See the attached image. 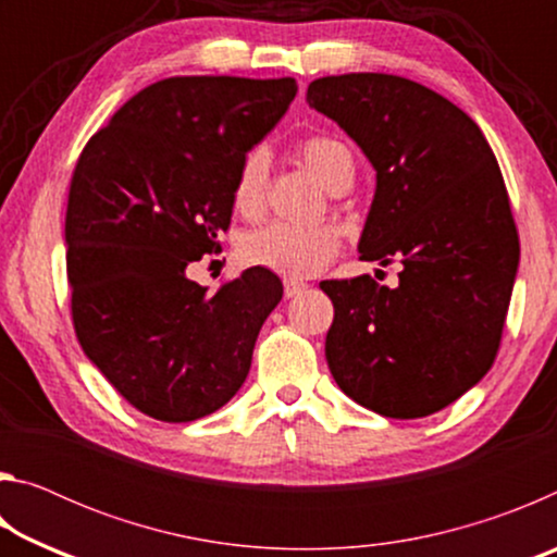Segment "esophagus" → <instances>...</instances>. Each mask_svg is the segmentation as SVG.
<instances>
[{
  "label": "esophagus",
  "instance_id": "1",
  "mask_svg": "<svg viewBox=\"0 0 557 557\" xmlns=\"http://www.w3.org/2000/svg\"><path fill=\"white\" fill-rule=\"evenodd\" d=\"M282 287H285V297L292 299V297H299L301 292H307V282L285 277V280H282Z\"/></svg>",
  "mask_w": 557,
  "mask_h": 557
}]
</instances>
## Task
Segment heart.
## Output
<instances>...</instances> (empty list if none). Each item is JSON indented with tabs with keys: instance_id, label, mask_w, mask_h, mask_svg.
Listing matches in <instances>:
<instances>
[{
	"instance_id": "obj_1",
	"label": "heart",
	"mask_w": 557,
	"mask_h": 557,
	"mask_svg": "<svg viewBox=\"0 0 557 557\" xmlns=\"http://www.w3.org/2000/svg\"><path fill=\"white\" fill-rule=\"evenodd\" d=\"M297 154L305 166L329 191L354 182V154L344 143L326 135L299 139ZM268 159L265 152L252 149L245 154L233 182V209L245 219H256L265 206ZM245 265L262 268L285 277H309L334 260L338 252V235L329 225H289L268 223L248 231L238 243Z\"/></svg>"
}]
</instances>
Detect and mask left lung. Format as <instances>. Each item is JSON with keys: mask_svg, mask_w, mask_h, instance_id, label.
<instances>
[{"mask_svg": "<svg viewBox=\"0 0 557 557\" xmlns=\"http://www.w3.org/2000/svg\"><path fill=\"white\" fill-rule=\"evenodd\" d=\"M307 100L375 169L361 260L400 262L398 287L324 280L326 363L348 398L385 418H425L494 366L518 270V231L496 157L474 120L391 73L326 75Z\"/></svg>", "mask_w": 557, "mask_h": 557, "instance_id": "left-lung-1", "label": "left lung"}]
</instances>
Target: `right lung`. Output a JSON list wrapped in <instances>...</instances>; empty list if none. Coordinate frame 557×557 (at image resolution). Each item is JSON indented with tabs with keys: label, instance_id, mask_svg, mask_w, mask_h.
<instances>
[{
	"label": "right lung",
	"instance_id": "obj_1",
	"mask_svg": "<svg viewBox=\"0 0 557 557\" xmlns=\"http://www.w3.org/2000/svg\"><path fill=\"white\" fill-rule=\"evenodd\" d=\"M295 96V78L174 75L132 96L83 147L65 209L73 329L149 418L211 414L250 371L280 277L250 268L209 295L186 268L221 252L238 166Z\"/></svg>",
	"mask_w": 557,
	"mask_h": 557
}]
</instances>
